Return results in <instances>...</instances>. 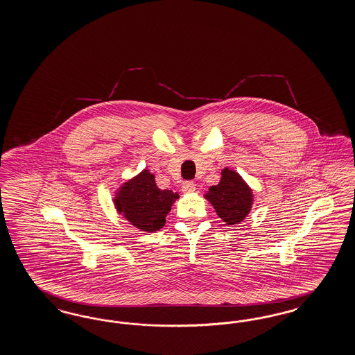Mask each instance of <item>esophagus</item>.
Returning <instances> with one entry per match:
<instances>
[{
    "label": "esophagus",
    "instance_id": "34e87169",
    "mask_svg": "<svg viewBox=\"0 0 355 355\" xmlns=\"http://www.w3.org/2000/svg\"><path fill=\"white\" fill-rule=\"evenodd\" d=\"M182 191L187 193V194L194 193L196 191V184L193 182H186V184H182Z\"/></svg>",
    "mask_w": 355,
    "mask_h": 355
}]
</instances>
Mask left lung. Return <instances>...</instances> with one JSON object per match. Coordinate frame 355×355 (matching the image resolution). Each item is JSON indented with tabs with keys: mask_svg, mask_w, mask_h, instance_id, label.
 Masks as SVG:
<instances>
[{
	"mask_svg": "<svg viewBox=\"0 0 355 355\" xmlns=\"http://www.w3.org/2000/svg\"><path fill=\"white\" fill-rule=\"evenodd\" d=\"M219 184L210 186L205 194L219 218L228 225L235 226L243 222L254 205L252 189L243 180L238 171L225 168Z\"/></svg>",
	"mask_w": 355,
	"mask_h": 355,
	"instance_id": "8db88e82",
	"label": "left lung"
}]
</instances>
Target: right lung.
Listing matches in <instances>:
<instances>
[{
	"label": "right lung",
	"mask_w": 355,
	"mask_h": 355,
	"mask_svg": "<svg viewBox=\"0 0 355 355\" xmlns=\"http://www.w3.org/2000/svg\"><path fill=\"white\" fill-rule=\"evenodd\" d=\"M178 198V193L161 190L155 174L144 169L116 190L114 205L116 211L133 227L144 232H156L165 226L166 215Z\"/></svg>",
	"instance_id": "obj_1"
}]
</instances>
